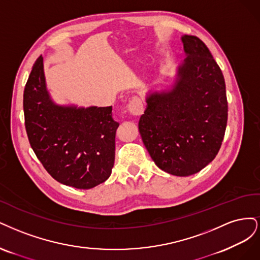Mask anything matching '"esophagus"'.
<instances>
[{"instance_id":"esophagus-1","label":"esophagus","mask_w":260,"mask_h":260,"mask_svg":"<svg viewBox=\"0 0 260 260\" xmlns=\"http://www.w3.org/2000/svg\"><path fill=\"white\" fill-rule=\"evenodd\" d=\"M127 110L134 116H140L142 112H144V105H142L141 100L139 98L135 97L129 102L127 106Z\"/></svg>"}]
</instances>
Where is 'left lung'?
I'll use <instances>...</instances> for the list:
<instances>
[{
  "mask_svg": "<svg viewBox=\"0 0 260 260\" xmlns=\"http://www.w3.org/2000/svg\"><path fill=\"white\" fill-rule=\"evenodd\" d=\"M186 58L170 85L146 93L138 128L155 165L174 176L193 175L218 153L228 118L225 84L207 46L182 36Z\"/></svg>",
  "mask_w": 260,
  "mask_h": 260,
  "instance_id": "1",
  "label": "left lung"
}]
</instances>
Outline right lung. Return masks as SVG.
<instances>
[{"instance_id": "add662e5", "label": "right lung", "mask_w": 260, "mask_h": 260, "mask_svg": "<svg viewBox=\"0 0 260 260\" xmlns=\"http://www.w3.org/2000/svg\"><path fill=\"white\" fill-rule=\"evenodd\" d=\"M23 112L33 151L58 182L91 189L110 177L119 127L112 107L57 104L47 89L42 56L24 87Z\"/></svg>"}]
</instances>
